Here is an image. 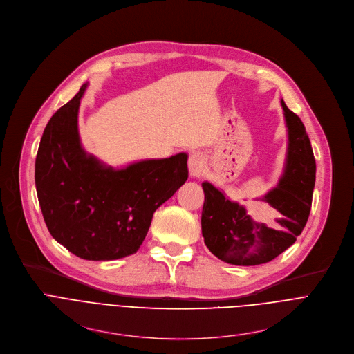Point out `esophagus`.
Segmentation results:
<instances>
[{
    "instance_id": "34e87169",
    "label": "esophagus",
    "mask_w": 354,
    "mask_h": 354,
    "mask_svg": "<svg viewBox=\"0 0 354 354\" xmlns=\"http://www.w3.org/2000/svg\"><path fill=\"white\" fill-rule=\"evenodd\" d=\"M188 170H189V176L194 178H201L205 170V159L203 153L194 151L189 154L188 157Z\"/></svg>"
}]
</instances>
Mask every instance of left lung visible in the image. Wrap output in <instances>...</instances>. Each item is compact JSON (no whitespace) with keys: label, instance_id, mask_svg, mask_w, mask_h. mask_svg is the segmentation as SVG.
<instances>
[{"label":"left lung","instance_id":"8db88e82","mask_svg":"<svg viewBox=\"0 0 354 354\" xmlns=\"http://www.w3.org/2000/svg\"><path fill=\"white\" fill-rule=\"evenodd\" d=\"M288 128V151L284 174L263 201L280 212L272 223L256 222L238 203L227 200L209 183H203L205 201L201 215L207 248L222 261L256 266L271 261L297 241L306 225L317 163L299 116L281 101Z\"/></svg>","mask_w":354,"mask_h":354}]
</instances>
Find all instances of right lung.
I'll list each match as a JSON object with an SVG mask.
<instances>
[{
    "label": "right lung",
    "instance_id": "add662e5",
    "mask_svg": "<svg viewBox=\"0 0 354 354\" xmlns=\"http://www.w3.org/2000/svg\"><path fill=\"white\" fill-rule=\"evenodd\" d=\"M87 84L48 122L35 163L39 205L52 236L84 260L138 252L154 211L187 181V154L113 170L88 156L77 113Z\"/></svg>",
    "mask_w": 354,
    "mask_h": 354
}]
</instances>
